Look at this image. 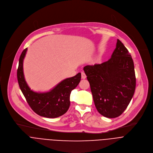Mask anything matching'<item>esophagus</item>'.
<instances>
[{
  "instance_id": "1",
  "label": "esophagus",
  "mask_w": 153,
  "mask_h": 153,
  "mask_svg": "<svg viewBox=\"0 0 153 153\" xmlns=\"http://www.w3.org/2000/svg\"><path fill=\"white\" fill-rule=\"evenodd\" d=\"M81 74H82V79H86V74H85V73L84 72H82Z\"/></svg>"
}]
</instances>
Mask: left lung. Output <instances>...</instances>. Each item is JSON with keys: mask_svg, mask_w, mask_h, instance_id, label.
<instances>
[{"mask_svg": "<svg viewBox=\"0 0 153 153\" xmlns=\"http://www.w3.org/2000/svg\"><path fill=\"white\" fill-rule=\"evenodd\" d=\"M83 70L98 112L108 118L120 116L136 88L134 62L121 41L117 39L116 48L108 61L86 65Z\"/></svg>", "mask_w": 153, "mask_h": 153, "instance_id": "left-lung-1", "label": "left lung"}]
</instances>
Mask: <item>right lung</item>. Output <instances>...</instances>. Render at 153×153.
Returning a JSON list of instances; mask_svg holds the SVG:
<instances>
[{
    "instance_id": "right-lung-1",
    "label": "right lung",
    "mask_w": 153,
    "mask_h": 153,
    "mask_svg": "<svg viewBox=\"0 0 153 153\" xmlns=\"http://www.w3.org/2000/svg\"><path fill=\"white\" fill-rule=\"evenodd\" d=\"M27 51L22 53L19 61L17 76L20 88L32 110L38 115L47 118H56L66 113L70 105V94L79 83L81 73L65 79L51 90L45 93L34 92L27 85L24 74L23 62Z\"/></svg>"
}]
</instances>
